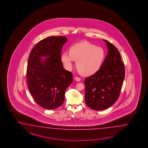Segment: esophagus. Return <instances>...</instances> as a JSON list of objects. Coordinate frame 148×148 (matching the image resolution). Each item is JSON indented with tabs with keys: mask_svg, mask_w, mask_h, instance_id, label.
<instances>
[{
	"mask_svg": "<svg viewBox=\"0 0 148 148\" xmlns=\"http://www.w3.org/2000/svg\"><path fill=\"white\" fill-rule=\"evenodd\" d=\"M75 80L76 81H78V82H79V81H81V79L79 77H75Z\"/></svg>",
	"mask_w": 148,
	"mask_h": 148,
	"instance_id": "1",
	"label": "esophagus"
}]
</instances>
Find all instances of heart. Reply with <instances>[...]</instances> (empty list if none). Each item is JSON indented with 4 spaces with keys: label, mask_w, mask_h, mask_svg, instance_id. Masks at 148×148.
<instances>
[{
    "label": "heart",
    "mask_w": 148,
    "mask_h": 148,
    "mask_svg": "<svg viewBox=\"0 0 148 148\" xmlns=\"http://www.w3.org/2000/svg\"><path fill=\"white\" fill-rule=\"evenodd\" d=\"M104 51L100 47L87 41H82L70 47L69 53L64 52L61 60L67 70L72 69L73 61H76V67L79 73L86 76L96 73L101 66L104 60Z\"/></svg>",
    "instance_id": "obj_1"
}]
</instances>
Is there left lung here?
<instances>
[{
    "label": "left lung",
    "mask_w": 148,
    "mask_h": 148,
    "mask_svg": "<svg viewBox=\"0 0 148 148\" xmlns=\"http://www.w3.org/2000/svg\"><path fill=\"white\" fill-rule=\"evenodd\" d=\"M108 54L100 69L84 80L85 102L93 110H105L119 98L125 79V70L120 52L108 41Z\"/></svg>",
    "instance_id": "left-lung-1"
}]
</instances>
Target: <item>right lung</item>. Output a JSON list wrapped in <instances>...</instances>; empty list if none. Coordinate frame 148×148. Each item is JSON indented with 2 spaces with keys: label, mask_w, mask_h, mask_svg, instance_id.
Here are the masks:
<instances>
[{
  "label": "right lung",
  "mask_w": 148,
  "mask_h": 148,
  "mask_svg": "<svg viewBox=\"0 0 148 148\" xmlns=\"http://www.w3.org/2000/svg\"><path fill=\"white\" fill-rule=\"evenodd\" d=\"M67 40L64 36L47 37L36 44L29 55L28 86L35 102L45 109L60 107L66 90L73 82L72 73L64 69L61 61V49Z\"/></svg>",
  "instance_id": "right-lung-1"
}]
</instances>
